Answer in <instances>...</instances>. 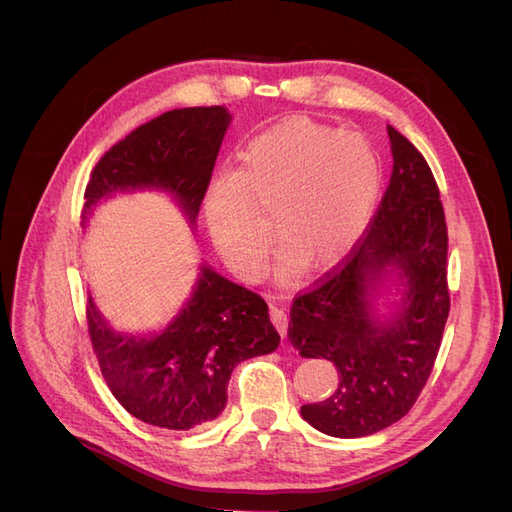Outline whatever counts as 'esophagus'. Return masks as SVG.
Here are the masks:
<instances>
[{"label":"esophagus","mask_w":512,"mask_h":512,"mask_svg":"<svg viewBox=\"0 0 512 512\" xmlns=\"http://www.w3.org/2000/svg\"><path fill=\"white\" fill-rule=\"evenodd\" d=\"M271 322L275 324V329H277V333H280L282 337L286 335V329H288V318H286V312L282 307H275V305H271Z\"/></svg>","instance_id":"esophagus-1"}]
</instances>
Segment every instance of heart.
Segmentation results:
<instances>
[{
  "label": "heart",
  "instance_id": "1",
  "mask_svg": "<svg viewBox=\"0 0 512 512\" xmlns=\"http://www.w3.org/2000/svg\"><path fill=\"white\" fill-rule=\"evenodd\" d=\"M380 190V158L365 136L294 117L245 145L235 179L209 188L205 220L228 269L256 280L269 252L258 215H273L284 243L275 273L286 282L305 265L324 269L342 260L374 220Z\"/></svg>",
  "mask_w": 512,
  "mask_h": 512
}]
</instances>
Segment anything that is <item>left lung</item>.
<instances>
[{
    "label": "left lung",
    "mask_w": 512,
    "mask_h": 512,
    "mask_svg": "<svg viewBox=\"0 0 512 512\" xmlns=\"http://www.w3.org/2000/svg\"><path fill=\"white\" fill-rule=\"evenodd\" d=\"M386 132L393 173L367 235L290 309V344L339 371L329 399L301 406L305 421L333 438L371 436L408 414L436 363L451 309L438 183L404 134L393 126ZM391 285L400 299L380 315L377 299Z\"/></svg>",
    "instance_id": "left-lung-1"
}]
</instances>
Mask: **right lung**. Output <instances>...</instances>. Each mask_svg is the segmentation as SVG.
I'll return each mask as SVG.
<instances>
[{
    "label": "right lung",
    "mask_w": 512,
    "mask_h": 512,
    "mask_svg": "<svg viewBox=\"0 0 512 512\" xmlns=\"http://www.w3.org/2000/svg\"><path fill=\"white\" fill-rule=\"evenodd\" d=\"M224 106L175 108L108 149L85 190L83 228L102 200L136 190L164 192L196 228L215 158L230 126ZM192 294L158 333H121L87 297L89 337L119 404L138 421L188 431L226 408L232 369L280 346L269 307L209 265Z\"/></svg>",
    "instance_id": "right-lung-1"
}]
</instances>
